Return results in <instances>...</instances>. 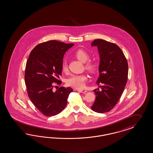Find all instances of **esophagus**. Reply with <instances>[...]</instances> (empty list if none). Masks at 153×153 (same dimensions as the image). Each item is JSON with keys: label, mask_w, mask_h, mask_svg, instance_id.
<instances>
[{"label": "esophagus", "mask_w": 153, "mask_h": 153, "mask_svg": "<svg viewBox=\"0 0 153 153\" xmlns=\"http://www.w3.org/2000/svg\"><path fill=\"white\" fill-rule=\"evenodd\" d=\"M77 90L79 93H85L87 92L86 90H84L77 89Z\"/></svg>", "instance_id": "1"}]
</instances>
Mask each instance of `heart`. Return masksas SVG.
I'll list each match as a JSON object with an SVG mask.
<instances>
[{
	"label": "heart",
	"mask_w": 153,
	"mask_h": 153,
	"mask_svg": "<svg viewBox=\"0 0 153 153\" xmlns=\"http://www.w3.org/2000/svg\"><path fill=\"white\" fill-rule=\"evenodd\" d=\"M75 57L82 63H86L90 58L89 54L83 50H79L74 53ZM85 68L90 74H94L98 70V65L94 62H88L85 65ZM62 71L67 72L68 70L66 63L62 65ZM87 79L85 74H76L70 77L67 81V84L74 88L81 89L85 86V82Z\"/></svg>",
	"instance_id": "heart-1"
}]
</instances>
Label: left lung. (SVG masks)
I'll use <instances>...</instances> for the list:
<instances>
[{"label": "left lung", "instance_id": "obj_1", "mask_svg": "<svg viewBox=\"0 0 153 153\" xmlns=\"http://www.w3.org/2000/svg\"><path fill=\"white\" fill-rule=\"evenodd\" d=\"M91 46H97L100 56L97 84L103 85L100 86V90H94L96 98L91 108L98 113L107 112L115 106L124 90L128 65L124 53L116 44L97 39L91 43Z\"/></svg>", "mask_w": 153, "mask_h": 153}]
</instances>
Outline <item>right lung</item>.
Here are the masks:
<instances>
[{
	"label": "right lung",
	"mask_w": 153,
	"mask_h": 153,
	"mask_svg": "<svg viewBox=\"0 0 153 153\" xmlns=\"http://www.w3.org/2000/svg\"><path fill=\"white\" fill-rule=\"evenodd\" d=\"M55 40L43 42L32 50L27 60L25 82L29 99L45 116H55L63 111L73 90L61 86L53 91V82L61 84L64 53L74 46Z\"/></svg>",
	"instance_id": "add662e5"
}]
</instances>
